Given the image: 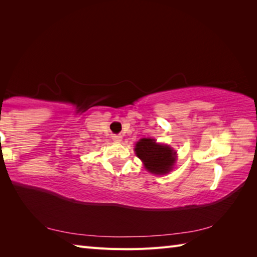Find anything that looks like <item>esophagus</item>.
<instances>
[{"label": "esophagus", "instance_id": "1", "mask_svg": "<svg viewBox=\"0 0 257 257\" xmlns=\"http://www.w3.org/2000/svg\"><path fill=\"white\" fill-rule=\"evenodd\" d=\"M112 140L118 141V143H119V141L122 140V137H121V136H120V135H113V136H112Z\"/></svg>", "mask_w": 257, "mask_h": 257}]
</instances>
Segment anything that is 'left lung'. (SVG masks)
<instances>
[{
    "mask_svg": "<svg viewBox=\"0 0 257 257\" xmlns=\"http://www.w3.org/2000/svg\"><path fill=\"white\" fill-rule=\"evenodd\" d=\"M135 152L147 170L154 174L169 173L176 163L177 152L170 146L157 144L155 139H140L136 144Z\"/></svg>",
    "mask_w": 257,
    "mask_h": 257,
    "instance_id": "1",
    "label": "left lung"
}]
</instances>
